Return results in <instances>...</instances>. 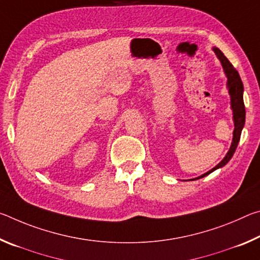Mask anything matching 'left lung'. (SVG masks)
<instances>
[{"mask_svg":"<svg viewBox=\"0 0 260 260\" xmlns=\"http://www.w3.org/2000/svg\"><path fill=\"white\" fill-rule=\"evenodd\" d=\"M213 51L215 52V55H217L219 60L221 61L223 71H225V74L227 77V87H228V93L231 95L233 119H234L235 128H234V133H233V141H232L231 148L230 150H228L225 158H223V159L220 161L217 166L213 167L212 170H210L209 172L202 174L201 177L196 179L206 177V175L212 173L213 171H215L217 169L225 166L227 162L231 160V158L233 157V155H234V152L236 150L237 144H239L242 129H243V126L245 122V109H244V102H243V83H242L240 74L231 64V61L226 58V56L222 54L221 50L218 49V48H213Z\"/></svg>","mask_w":260,"mask_h":260,"instance_id":"8db88e82","label":"left lung"}]
</instances>
